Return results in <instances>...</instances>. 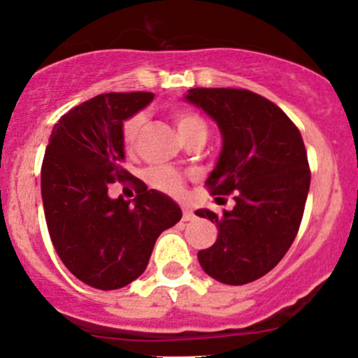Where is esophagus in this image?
Returning a JSON list of instances; mask_svg holds the SVG:
<instances>
[{
    "label": "esophagus",
    "instance_id": "1",
    "mask_svg": "<svg viewBox=\"0 0 358 358\" xmlns=\"http://www.w3.org/2000/svg\"><path fill=\"white\" fill-rule=\"evenodd\" d=\"M183 222H189V220H194V211L189 208H183Z\"/></svg>",
    "mask_w": 358,
    "mask_h": 358
}]
</instances>
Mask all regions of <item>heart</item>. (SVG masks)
Returning <instances> with one entry per match:
<instances>
[{
    "mask_svg": "<svg viewBox=\"0 0 358 358\" xmlns=\"http://www.w3.org/2000/svg\"><path fill=\"white\" fill-rule=\"evenodd\" d=\"M175 122H176V128H178L180 136L183 138V142H185L187 138H190V136L206 135V133H208V126H206L204 119H202L201 115H197L196 112L176 110ZM143 124H145V115H143L142 112L133 114L131 117H128L124 122H122L121 136L126 149H133V147H135ZM147 180H149V183L154 187V189L175 197L182 196L183 189H185V187H183V176L180 175L176 169L166 168V166H157V168L149 169V173H147Z\"/></svg>",
    "mask_w": 358,
    "mask_h": 358,
    "instance_id": "obj_1",
    "label": "heart"
}]
</instances>
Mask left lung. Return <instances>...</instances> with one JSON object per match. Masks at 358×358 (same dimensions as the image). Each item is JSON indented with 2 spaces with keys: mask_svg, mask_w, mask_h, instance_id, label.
Here are the masks:
<instances>
[{
  "mask_svg": "<svg viewBox=\"0 0 358 358\" xmlns=\"http://www.w3.org/2000/svg\"><path fill=\"white\" fill-rule=\"evenodd\" d=\"M183 99L222 133V152L206 185L213 196L236 192L230 211H196L218 227L216 243L197 259L218 282L243 286L268 273L298 234L310 189L305 143L275 103L248 90L192 88Z\"/></svg>",
  "mask_w": 358,
  "mask_h": 358,
  "instance_id": "8db88e82",
  "label": "left lung"
}]
</instances>
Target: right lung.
I'll return each instance as SVG.
<instances>
[{"instance_id": "right-lung-1", "label": "right lung", "mask_w": 358, "mask_h": 358, "mask_svg": "<svg viewBox=\"0 0 358 358\" xmlns=\"http://www.w3.org/2000/svg\"><path fill=\"white\" fill-rule=\"evenodd\" d=\"M154 93H103L59 119L41 166V197L53 248L69 272L96 289L128 286L147 268L154 244L182 218L159 190L138 189L133 201L109 197L126 180L122 122L149 106Z\"/></svg>"}]
</instances>
